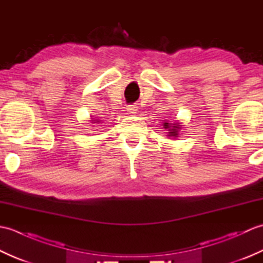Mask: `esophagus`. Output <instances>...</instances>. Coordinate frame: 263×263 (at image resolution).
<instances>
[{"label":"esophagus","mask_w":263,"mask_h":263,"mask_svg":"<svg viewBox=\"0 0 263 263\" xmlns=\"http://www.w3.org/2000/svg\"><path fill=\"white\" fill-rule=\"evenodd\" d=\"M126 109L128 111V114H131V115H136L137 111H138L137 106H127Z\"/></svg>","instance_id":"obj_1"}]
</instances>
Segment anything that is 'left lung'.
<instances>
[{"label": "left lung", "instance_id": "1", "mask_svg": "<svg viewBox=\"0 0 263 263\" xmlns=\"http://www.w3.org/2000/svg\"><path fill=\"white\" fill-rule=\"evenodd\" d=\"M163 126L164 128H166L167 130V137L168 138H178L180 137V133H181V130L183 128V125L181 122H170V120H164V123H163Z\"/></svg>", "mask_w": 263, "mask_h": 263}]
</instances>
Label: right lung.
Masks as SVG:
<instances>
[{
	"mask_svg": "<svg viewBox=\"0 0 263 263\" xmlns=\"http://www.w3.org/2000/svg\"><path fill=\"white\" fill-rule=\"evenodd\" d=\"M90 117H91V120H89V121H90L91 124H98V123H100V120L92 119V116H90ZM90 126H93V125H90Z\"/></svg>",
	"mask_w": 263,
	"mask_h": 263,
	"instance_id": "add662e5",
	"label": "right lung"
}]
</instances>
